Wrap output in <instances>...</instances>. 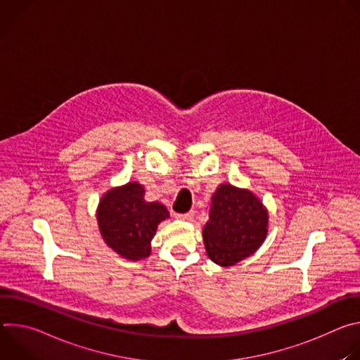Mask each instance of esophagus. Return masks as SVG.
<instances>
[{
	"mask_svg": "<svg viewBox=\"0 0 360 360\" xmlns=\"http://www.w3.org/2000/svg\"><path fill=\"white\" fill-rule=\"evenodd\" d=\"M175 219L179 221H191L193 218V212H186V214H174Z\"/></svg>",
	"mask_w": 360,
	"mask_h": 360,
	"instance_id": "34e87169",
	"label": "esophagus"
}]
</instances>
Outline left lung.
Listing matches in <instances>:
<instances>
[{"instance_id":"1","label":"left lung","mask_w":360,"mask_h":360,"mask_svg":"<svg viewBox=\"0 0 360 360\" xmlns=\"http://www.w3.org/2000/svg\"><path fill=\"white\" fill-rule=\"evenodd\" d=\"M268 210L253 192L221 184L202 231L211 261L226 268L258 250L268 235Z\"/></svg>"}]
</instances>
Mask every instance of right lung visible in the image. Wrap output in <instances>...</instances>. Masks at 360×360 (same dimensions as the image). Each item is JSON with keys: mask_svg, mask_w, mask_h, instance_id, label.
Segmentation results:
<instances>
[{"mask_svg": "<svg viewBox=\"0 0 360 360\" xmlns=\"http://www.w3.org/2000/svg\"><path fill=\"white\" fill-rule=\"evenodd\" d=\"M143 195L145 189L141 184L128 182L104 193L96 210L102 239L129 261L148 258L158 225L169 218L162 203L146 202Z\"/></svg>", "mask_w": 360, "mask_h": 360, "instance_id": "obj_1", "label": "right lung"}]
</instances>
